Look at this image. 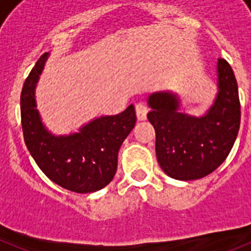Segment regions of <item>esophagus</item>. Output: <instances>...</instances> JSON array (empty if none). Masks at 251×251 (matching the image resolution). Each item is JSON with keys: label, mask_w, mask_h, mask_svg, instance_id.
<instances>
[{"label": "esophagus", "mask_w": 251, "mask_h": 251, "mask_svg": "<svg viewBox=\"0 0 251 251\" xmlns=\"http://www.w3.org/2000/svg\"><path fill=\"white\" fill-rule=\"evenodd\" d=\"M136 113H137V118H138V121H145V119L147 118L148 106L146 105L145 103L136 104Z\"/></svg>", "instance_id": "1"}]
</instances>
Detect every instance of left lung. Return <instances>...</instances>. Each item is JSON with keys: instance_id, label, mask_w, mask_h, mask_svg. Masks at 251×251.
Wrapping results in <instances>:
<instances>
[{"instance_id": "8db88e82", "label": "left lung", "mask_w": 251, "mask_h": 251, "mask_svg": "<svg viewBox=\"0 0 251 251\" xmlns=\"http://www.w3.org/2000/svg\"><path fill=\"white\" fill-rule=\"evenodd\" d=\"M217 92L214 104L201 117L179 112L176 94L148 97L150 123L156 130V156L167 176L191 181L214 172L229 156L240 128L238 83L230 64L217 61Z\"/></svg>"}]
</instances>
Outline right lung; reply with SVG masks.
Instances as JSON below:
<instances>
[{"label":"right lung","mask_w":251,"mask_h":251,"mask_svg":"<svg viewBox=\"0 0 251 251\" xmlns=\"http://www.w3.org/2000/svg\"><path fill=\"white\" fill-rule=\"evenodd\" d=\"M45 52L28 74L21 92V123L28 152L40 170L56 185L77 194L101 190L117 172L118 152L134 128L133 104L117 115H101L68 136L46 129L36 109L35 88L45 66Z\"/></svg>","instance_id":"1"}]
</instances>
